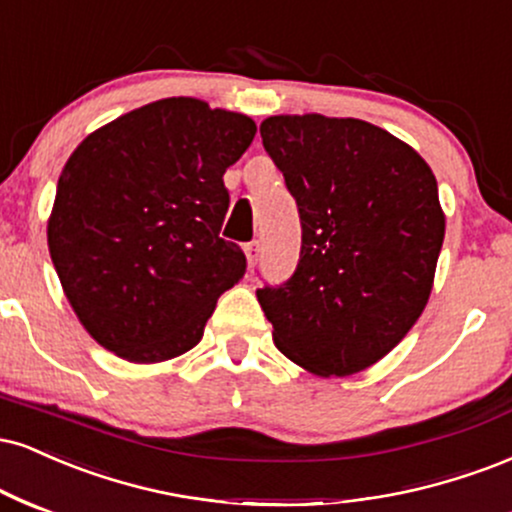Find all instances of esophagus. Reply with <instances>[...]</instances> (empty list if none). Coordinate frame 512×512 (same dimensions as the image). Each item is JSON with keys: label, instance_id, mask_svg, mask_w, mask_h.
Here are the masks:
<instances>
[{"label": "esophagus", "instance_id": "1", "mask_svg": "<svg viewBox=\"0 0 512 512\" xmlns=\"http://www.w3.org/2000/svg\"><path fill=\"white\" fill-rule=\"evenodd\" d=\"M245 257H248V264L250 267H255L257 260H260V243H248L245 245Z\"/></svg>", "mask_w": 512, "mask_h": 512}]
</instances>
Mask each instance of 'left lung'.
Returning <instances> with one entry per match:
<instances>
[{"label": "left lung", "mask_w": 512, "mask_h": 512, "mask_svg": "<svg viewBox=\"0 0 512 512\" xmlns=\"http://www.w3.org/2000/svg\"><path fill=\"white\" fill-rule=\"evenodd\" d=\"M260 135L303 224L295 274L257 291L276 348L317 377L362 372L432 293L446 233L436 178L408 143L360 119L281 114Z\"/></svg>", "instance_id": "obj_1"}]
</instances>
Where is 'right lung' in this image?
I'll return each mask as SVG.
<instances>
[{"instance_id": "right-lung-1", "label": "right lung", "mask_w": 512, "mask_h": 512, "mask_svg": "<svg viewBox=\"0 0 512 512\" xmlns=\"http://www.w3.org/2000/svg\"><path fill=\"white\" fill-rule=\"evenodd\" d=\"M250 116L166 97L97 128L61 169L47 245L85 331L152 365L200 343L245 255L219 238L224 174L248 150Z\"/></svg>"}]
</instances>
